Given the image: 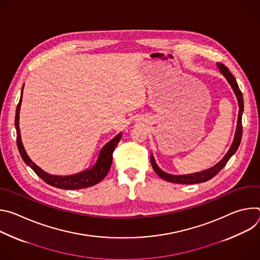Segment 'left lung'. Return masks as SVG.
I'll return each instance as SVG.
<instances>
[{"label":"left lung","instance_id":"obj_1","mask_svg":"<svg viewBox=\"0 0 260 260\" xmlns=\"http://www.w3.org/2000/svg\"><path fill=\"white\" fill-rule=\"evenodd\" d=\"M217 66L220 70V72L223 74L225 76V78L228 79V81L230 82V84L232 85L238 102H239V118H238V125H237V132L235 135V140L233 142V145L231 147V149L229 150V152L226 153V155L222 158L216 166H214L213 168L200 172V173H196V174H189V175H171V174H167L165 172H162L157 165L154 161V158L151 154V164H152V168L155 171V173L162 178L164 180L168 181V182H173V183H178V184H196V183H202V182H207L210 179H212L213 177H215L223 167H225V165L228 164V161L230 160V158L236 153V151L238 150V148L240 146L241 140H242V135H243V125H242V115H243V111H244V101H243V93L241 91V89L239 88V85L237 83L236 78L233 76V74L230 72L229 68H226L223 63L221 62H217Z\"/></svg>","mask_w":260,"mask_h":260}]
</instances>
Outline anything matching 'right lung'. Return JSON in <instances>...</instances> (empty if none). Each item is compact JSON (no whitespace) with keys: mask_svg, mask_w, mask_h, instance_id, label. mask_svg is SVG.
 I'll list each match as a JSON object with an SVG mask.
<instances>
[{"mask_svg":"<svg viewBox=\"0 0 260 260\" xmlns=\"http://www.w3.org/2000/svg\"><path fill=\"white\" fill-rule=\"evenodd\" d=\"M22 94V91H21ZM20 104H21V96L19 100V103L16 107V114H15V128H16V143L19 153L23 159V161L31 168V170L38 175L44 182L51 185L53 187L60 188V189H80V188H86L92 185H95L100 183L108 174L111 165H112V156L115 147L119 143L121 139V134L117 135L114 139L111 140L109 143H107L103 149L101 150V153L99 155L96 164L89 170H86L82 173L71 175V176H54L50 175L46 172H44L42 169H40L38 166L35 165L30 158L27 156L24 148L21 143V138L19 134V110H20Z\"/></svg>","mask_w":260,"mask_h":260,"instance_id":"1","label":"right lung"}]
</instances>
